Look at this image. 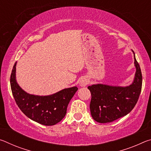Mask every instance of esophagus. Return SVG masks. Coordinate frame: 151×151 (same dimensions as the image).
<instances>
[{"label": "esophagus", "mask_w": 151, "mask_h": 151, "mask_svg": "<svg viewBox=\"0 0 151 151\" xmlns=\"http://www.w3.org/2000/svg\"><path fill=\"white\" fill-rule=\"evenodd\" d=\"M88 81L87 78L86 77L82 78L80 80V81H79V84H80V85L81 86H85L88 85Z\"/></svg>", "instance_id": "obj_1"}]
</instances>
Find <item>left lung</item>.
Wrapping results in <instances>:
<instances>
[{
    "label": "left lung",
    "instance_id": "1",
    "mask_svg": "<svg viewBox=\"0 0 151 151\" xmlns=\"http://www.w3.org/2000/svg\"><path fill=\"white\" fill-rule=\"evenodd\" d=\"M132 52L136 72L131 85L121 86L96 84L88 86L92 96L91 113L95 121L100 123L112 122L127 115L136 105L141 92L142 80L140 66L134 51Z\"/></svg>",
    "mask_w": 151,
    "mask_h": 151
}]
</instances>
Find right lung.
<instances>
[{"label": "right lung", "mask_w": 151, "mask_h": 151, "mask_svg": "<svg viewBox=\"0 0 151 151\" xmlns=\"http://www.w3.org/2000/svg\"><path fill=\"white\" fill-rule=\"evenodd\" d=\"M17 62L11 75L12 94L18 106L30 119L45 126L59 122L66 113L68 104L78 90L77 86L64 88L47 96L27 93L18 84L16 79Z\"/></svg>", "instance_id": "add662e5"}]
</instances>
